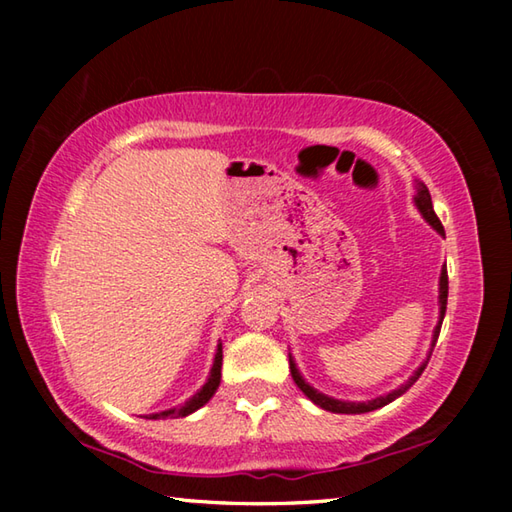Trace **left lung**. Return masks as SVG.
Masks as SVG:
<instances>
[{"instance_id":"left-lung-1","label":"left lung","mask_w":512,"mask_h":512,"mask_svg":"<svg viewBox=\"0 0 512 512\" xmlns=\"http://www.w3.org/2000/svg\"><path fill=\"white\" fill-rule=\"evenodd\" d=\"M415 205H418V210L424 214V219H427L433 228H436L440 235H445V228H443V223H440V219L436 216V212H433V205H431V194H429V189L424 187V185H420L418 187V196H415ZM447 293H449V282H447V268H443V273H440V323H438V327H436V332H433V345H436V341H438V334H440V325H443V318H445V311H447ZM429 363V361H427ZM427 363H424V366H427ZM424 366L415 372V375L406 381V384L402 386V388H397V391H393V393H388V395H381V397H377V400H370V402H361V404H354V402H341V400H332V397H327V395H323V393H318V391H314V388H311L305 379L300 377V372H298V368H296V363H293V359L289 357V368H291V377H293V381H296L298 384V388L302 393H305L311 402L314 404H318L320 409H325V411H332V413H368V411H375V409H381V406H386V404H391L393 400H397V397H400L406 388H411L415 381H418V377L422 375V370H424Z\"/></svg>"}]
</instances>
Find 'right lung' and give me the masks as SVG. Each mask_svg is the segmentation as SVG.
<instances>
[{
    "instance_id": "right-lung-1",
    "label": "right lung",
    "mask_w": 512,
    "mask_h": 512,
    "mask_svg": "<svg viewBox=\"0 0 512 512\" xmlns=\"http://www.w3.org/2000/svg\"><path fill=\"white\" fill-rule=\"evenodd\" d=\"M221 361H223V350L219 345V350H216V357H214V366L210 372V379H207V384L198 391L192 400L185 402L183 406H176V409H169V411H162V413H155L151 415V420H164V418H185V415L194 413L196 409H201L203 404L210 402V397L216 393V388L221 384Z\"/></svg>"
}]
</instances>
